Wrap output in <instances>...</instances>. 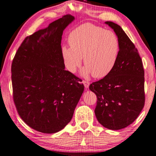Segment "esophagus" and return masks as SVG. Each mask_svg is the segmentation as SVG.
Here are the masks:
<instances>
[{
  "mask_svg": "<svg viewBox=\"0 0 156 156\" xmlns=\"http://www.w3.org/2000/svg\"><path fill=\"white\" fill-rule=\"evenodd\" d=\"M83 83L84 84V86H85L86 88H88L90 86V83L89 81H85V80H83Z\"/></svg>",
  "mask_w": 156,
  "mask_h": 156,
  "instance_id": "esophagus-1",
  "label": "esophagus"
}]
</instances>
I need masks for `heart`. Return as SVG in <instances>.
Masks as SVG:
<instances>
[{
  "label": "heart",
  "mask_w": 156,
  "mask_h": 156,
  "mask_svg": "<svg viewBox=\"0 0 156 156\" xmlns=\"http://www.w3.org/2000/svg\"><path fill=\"white\" fill-rule=\"evenodd\" d=\"M70 48L64 46L62 55L66 66L75 72L83 58L86 66L81 72L87 76L92 73L95 78H102L110 73L119 52V42L113 32L91 23H85L74 29L68 37Z\"/></svg>",
  "instance_id": "1"
}]
</instances>
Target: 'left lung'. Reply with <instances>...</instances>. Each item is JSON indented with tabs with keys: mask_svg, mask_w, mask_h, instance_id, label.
Segmentation results:
<instances>
[{
	"mask_svg": "<svg viewBox=\"0 0 156 156\" xmlns=\"http://www.w3.org/2000/svg\"><path fill=\"white\" fill-rule=\"evenodd\" d=\"M105 24L118 37V57L111 72L89 88L97 97L98 121L109 129L119 130L132 124L144 108V71L138 49L121 27L110 21Z\"/></svg>",
	"mask_w": 156,
	"mask_h": 156,
	"instance_id": "1",
	"label": "left lung"
}]
</instances>
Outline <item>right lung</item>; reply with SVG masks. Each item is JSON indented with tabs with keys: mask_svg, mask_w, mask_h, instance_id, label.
<instances>
[{
	"mask_svg": "<svg viewBox=\"0 0 156 156\" xmlns=\"http://www.w3.org/2000/svg\"><path fill=\"white\" fill-rule=\"evenodd\" d=\"M75 18L63 16L25 37L13 59V99L25 123L53 133L73 118L83 92L81 80L66 70L61 46L63 31Z\"/></svg>",
	"mask_w": 156,
	"mask_h": 156,
	"instance_id": "1",
	"label": "right lung"
}]
</instances>
